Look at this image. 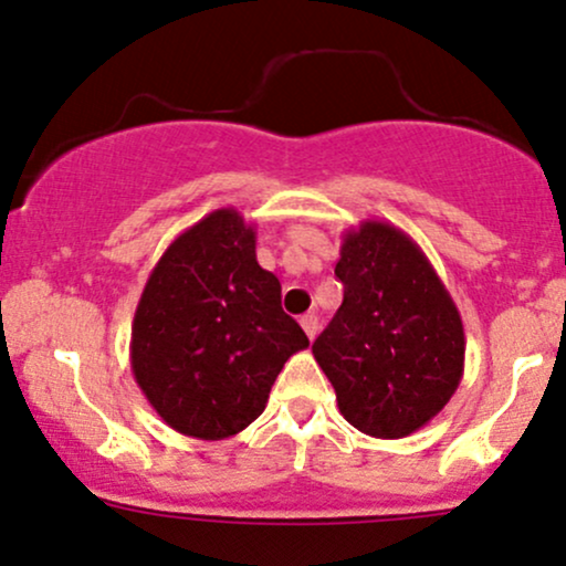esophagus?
<instances>
[{
  "label": "esophagus",
  "mask_w": 566,
  "mask_h": 566,
  "mask_svg": "<svg viewBox=\"0 0 566 566\" xmlns=\"http://www.w3.org/2000/svg\"><path fill=\"white\" fill-rule=\"evenodd\" d=\"M302 328H304V334H307L310 338H315L317 336V328H321V323H317V315H312V312H307V315H302Z\"/></svg>",
  "instance_id": "obj_1"
}]
</instances>
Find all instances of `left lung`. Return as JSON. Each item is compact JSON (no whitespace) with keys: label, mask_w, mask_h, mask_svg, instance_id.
<instances>
[{"label":"left lung","mask_w":566,"mask_h":566,"mask_svg":"<svg viewBox=\"0 0 566 566\" xmlns=\"http://www.w3.org/2000/svg\"><path fill=\"white\" fill-rule=\"evenodd\" d=\"M336 277L344 302L312 355L338 410L378 440L413 434L461 384V312L421 245L381 219L344 232Z\"/></svg>","instance_id":"1"}]
</instances>
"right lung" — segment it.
Returning a JSON list of instances; mask_svg holds the SVG:
<instances>
[{
  "label": "right lung",
  "mask_w": 566,
  "mask_h": 566,
  "mask_svg": "<svg viewBox=\"0 0 566 566\" xmlns=\"http://www.w3.org/2000/svg\"><path fill=\"white\" fill-rule=\"evenodd\" d=\"M310 338L256 262V232L217 209L179 232L153 268L135 323L132 374L158 416L196 440H228L262 416L285 360Z\"/></svg>",
  "instance_id": "right-lung-1"
}]
</instances>
